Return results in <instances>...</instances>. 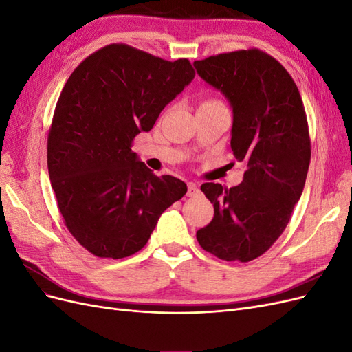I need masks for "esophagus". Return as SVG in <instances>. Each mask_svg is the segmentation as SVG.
Instances as JSON below:
<instances>
[{"instance_id":"esophagus-1","label":"esophagus","mask_w":352,"mask_h":352,"mask_svg":"<svg viewBox=\"0 0 352 352\" xmlns=\"http://www.w3.org/2000/svg\"><path fill=\"white\" fill-rule=\"evenodd\" d=\"M198 194V186H197V184H194V182H189L188 184V197H194V195H197Z\"/></svg>"}]
</instances>
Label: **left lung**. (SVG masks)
<instances>
[{"instance_id":"left-lung-1","label":"left lung","mask_w":352,"mask_h":352,"mask_svg":"<svg viewBox=\"0 0 352 352\" xmlns=\"http://www.w3.org/2000/svg\"><path fill=\"white\" fill-rule=\"evenodd\" d=\"M194 67L229 101L230 148L247 164L238 186L201 185L214 217L197 239L220 260L247 263L282 235L301 198L311 157L302 100L291 74L260 50L212 56Z\"/></svg>"}]
</instances>
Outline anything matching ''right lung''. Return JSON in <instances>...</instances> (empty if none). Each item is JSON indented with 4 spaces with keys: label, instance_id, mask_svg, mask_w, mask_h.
Returning a JSON list of instances; mask_svg holds the SVG:
<instances>
[{
    "label": "right lung",
    "instance_id": "add662e5",
    "mask_svg": "<svg viewBox=\"0 0 352 352\" xmlns=\"http://www.w3.org/2000/svg\"><path fill=\"white\" fill-rule=\"evenodd\" d=\"M186 58L167 61L124 44L85 58L70 74L48 133V173L69 232L101 258L145 247L186 184L151 173L132 142L192 82Z\"/></svg>",
    "mask_w": 352,
    "mask_h": 352
}]
</instances>
